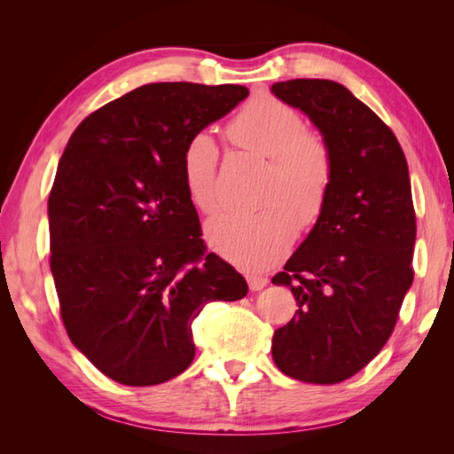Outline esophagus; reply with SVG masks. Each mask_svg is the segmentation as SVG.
Returning a JSON list of instances; mask_svg holds the SVG:
<instances>
[{
    "label": "esophagus",
    "mask_w": 454,
    "mask_h": 454,
    "mask_svg": "<svg viewBox=\"0 0 454 454\" xmlns=\"http://www.w3.org/2000/svg\"><path fill=\"white\" fill-rule=\"evenodd\" d=\"M246 280H248V286H250L252 292L263 290V287L269 284V278L259 277V274H248V277H246Z\"/></svg>",
    "instance_id": "1"
}]
</instances>
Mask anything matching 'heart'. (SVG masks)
Listing matches in <instances>:
<instances>
[{"instance_id": "obj_1", "label": "heart", "mask_w": 454, "mask_h": 454, "mask_svg": "<svg viewBox=\"0 0 454 454\" xmlns=\"http://www.w3.org/2000/svg\"><path fill=\"white\" fill-rule=\"evenodd\" d=\"M301 127L295 109L267 92L255 94L229 125V138L269 159L270 167L263 210L222 214L204 231L210 248L244 270L277 265L294 246L299 223L312 227L324 214L333 187V153L320 132ZM217 157V144L204 130L191 136L182 153L187 197L202 214L222 206Z\"/></svg>"}]
</instances>
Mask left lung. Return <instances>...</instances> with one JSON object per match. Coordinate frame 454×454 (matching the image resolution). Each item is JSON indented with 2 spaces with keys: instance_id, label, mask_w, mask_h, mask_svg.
<instances>
[{
  "instance_id": "left-lung-1",
  "label": "left lung",
  "mask_w": 454,
  "mask_h": 454,
  "mask_svg": "<svg viewBox=\"0 0 454 454\" xmlns=\"http://www.w3.org/2000/svg\"><path fill=\"white\" fill-rule=\"evenodd\" d=\"M270 92L312 121L335 162L324 214L272 277L299 307L274 332L272 360L292 379L335 384L387 345L413 284L409 168L394 132L340 83L292 79Z\"/></svg>"
}]
</instances>
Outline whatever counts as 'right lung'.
<instances>
[{
	"label": "right lung",
	"instance_id": "1",
	"mask_svg": "<svg viewBox=\"0 0 454 454\" xmlns=\"http://www.w3.org/2000/svg\"><path fill=\"white\" fill-rule=\"evenodd\" d=\"M248 94L144 85L96 109L64 149L49 197L51 270L67 335L109 379L151 387L180 375L202 307L248 294L242 274L204 254L182 177L187 140Z\"/></svg>",
	"mask_w": 454,
	"mask_h": 454
}]
</instances>
